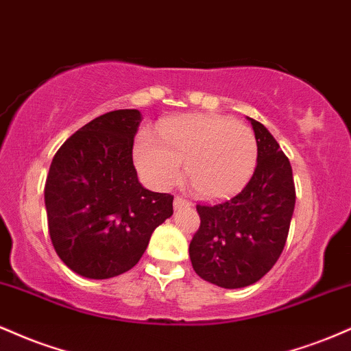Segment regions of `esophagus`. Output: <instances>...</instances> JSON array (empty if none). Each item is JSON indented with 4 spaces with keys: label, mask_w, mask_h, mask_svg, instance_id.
<instances>
[{
    "label": "esophagus",
    "mask_w": 351,
    "mask_h": 351,
    "mask_svg": "<svg viewBox=\"0 0 351 351\" xmlns=\"http://www.w3.org/2000/svg\"><path fill=\"white\" fill-rule=\"evenodd\" d=\"M173 206H175V209L188 208V206H191V201H188L186 198H183V196H176L175 201H173Z\"/></svg>",
    "instance_id": "1"
}]
</instances>
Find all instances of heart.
<instances>
[{"mask_svg": "<svg viewBox=\"0 0 351 351\" xmlns=\"http://www.w3.org/2000/svg\"><path fill=\"white\" fill-rule=\"evenodd\" d=\"M162 142L142 132L135 142V163L152 186L167 189L183 175L196 195L223 199L236 195L252 178L259 147L254 132L221 115H184L160 128Z\"/></svg>", "mask_w": 351, "mask_h": 351, "instance_id": "obj_1", "label": "heart"}]
</instances>
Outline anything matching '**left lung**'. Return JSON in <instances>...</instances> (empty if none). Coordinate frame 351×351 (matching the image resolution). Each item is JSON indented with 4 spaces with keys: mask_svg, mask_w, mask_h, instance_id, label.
Masks as SVG:
<instances>
[{
    "mask_svg": "<svg viewBox=\"0 0 351 351\" xmlns=\"http://www.w3.org/2000/svg\"><path fill=\"white\" fill-rule=\"evenodd\" d=\"M251 120L259 155L252 178L231 199L196 204L189 259L201 279L241 289L261 280L284 251L295 206L292 167L267 128Z\"/></svg>",
    "mask_w": 351,
    "mask_h": 351,
    "instance_id": "obj_1",
    "label": "left lung"
}]
</instances>
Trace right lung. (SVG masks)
<instances>
[{"label":"right lung","instance_id":"obj_1","mask_svg":"<svg viewBox=\"0 0 351 351\" xmlns=\"http://www.w3.org/2000/svg\"><path fill=\"white\" fill-rule=\"evenodd\" d=\"M135 108L97 117L52 158L44 186L51 243L64 264L87 279L130 271L152 232L173 215V196L143 188L134 167Z\"/></svg>","mask_w":351,"mask_h":351}]
</instances>
